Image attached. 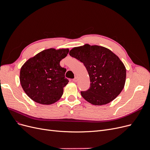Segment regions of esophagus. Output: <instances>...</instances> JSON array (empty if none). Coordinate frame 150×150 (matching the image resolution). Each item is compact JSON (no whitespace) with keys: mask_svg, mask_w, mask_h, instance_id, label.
<instances>
[{"mask_svg":"<svg viewBox=\"0 0 150 150\" xmlns=\"http://www.w3.org/2000/svg\"><path fill=\"white\" fill-rule=\"evenodd\" d=\"M77 80H78V78H77L76 76L75 77V79H73V81H74V82H76Z\"/></svg>","mask_w":150,"mask_h":150,"instance_id":"esophagus-1","label":"esophagus"}]
</instances>
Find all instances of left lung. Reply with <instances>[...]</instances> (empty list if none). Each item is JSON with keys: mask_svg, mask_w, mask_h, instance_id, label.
Returning <instances> with one entry per match:
<instances>
[{"mask_svg": "<svg viewBox=\"0 0 150 150\" xmlns=\"http://www.w3.org/2000/svg\"><path fill=\"white\" fill-rule=\"evenodd\" d=\"M69 54L83 62L90 79V87L81 96L94 105H105L118 96L125 86L126 69L112 51L86 44L71 49Z\"/></svg>", "mask_w": 150, "mask_h": 150, "instance_id": "8db88e82", "label": "left lung"}]
</instances>
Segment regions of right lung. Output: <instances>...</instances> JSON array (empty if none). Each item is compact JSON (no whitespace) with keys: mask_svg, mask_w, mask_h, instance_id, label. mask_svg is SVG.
<instances>
[{"mask_svg":"<svg viewBox=\"0 0 150 150\" xmlns=\"http://www.w3.org/2000/svg\"><path fill=\"white\" fill-rule=\"evenodd\" d=\"M69 50L50 48L29 59L21 68V85L34 102L50 105L59 100L69 80L65 77L66 69L60 66Z\"/></svg>","mask_w":150,"mask_h":150,"instance_id":"1","label":"right lung"}]
</instances>
